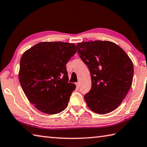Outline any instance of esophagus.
Listing matches in <instances>:
<instances>
[{"label": "esophagus", "instance_id": "obj_1", "mask_svg": "<svg viewBox=\"0 0 147 147\" xmlns=\"http://www.w3.org/2000/svg\"><path fill=\"white\" fill-rule=\"evenodd\" d=\"M76 85L77 87L79 88V87H80V83L79 82H76Z\"/></svg>", "mask_w": 147, "mask_h": 147}]
</instances>
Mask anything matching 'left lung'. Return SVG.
<instances>
[{
	"mask_svg": "<svg viewBox=\"0 0 147 147\" xmlns=\"http://www.w3.org/2000/svg\"><path fill=\"white\" fill-rule=\"evenodd\" d=\"M77 52L89 68L92 86L84 99L90 110L105 114L118 107L132 85L134 66L122 48L110 41L78 43Z\"/></svg>",
	"mask_w": 147,
	"mask_h": 147,
	"instance_id": "8db88e82",
	"label": "left lung"
}]
</instances>
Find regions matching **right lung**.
Masks as SVG:
<instances>
[{
	"label": "right lung",
	"mask_w": 147,
	"mask_h": 147,
	"mask_svg": "<svg viewBox=\"0 0 147 147\" xmlns=\"http://www.w3.org/2000/svg\"><path fill=\"white\" fill-rule=\"evenodd\" d=\"M76 46L62 42H43L23 53L18 78L28 100L40 111L55 114L66 109L74 84L69 83L67 63Z\"/></svg>",
	"instance_id": "right-lung-1"
}]
</instances>
